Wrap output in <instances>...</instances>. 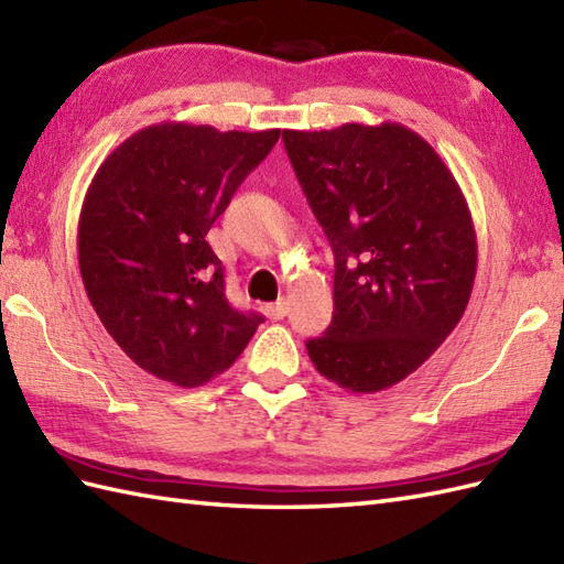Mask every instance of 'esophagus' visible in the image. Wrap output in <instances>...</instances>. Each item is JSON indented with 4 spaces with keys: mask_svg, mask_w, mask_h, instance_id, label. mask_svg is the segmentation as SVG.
Here are the masks:
<instances>
[{
    "mask_svg": "<svg viewBox=\"0 0 564 564\" xmlns=\"http://www.w3.org/2000/svg\"><path fill=\"white\" fill-rule=\"evenodd\" d=\"M285 313H289V303H285V301H279V303H273V305H267V315H269V319H273V322L283 319V317H285Z\"/></svg>",
    "mask_w": 564,
    "mask_h": 564,
    "instance_id": "34e87169",
    "label": "esophagus"
}]
</instances>
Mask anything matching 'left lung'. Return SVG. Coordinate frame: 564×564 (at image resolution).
<instances>
[{"label": "left lung", "instance_id": "8db88e82", "mask_svg": "<svg viewBox=\"0 0 564 564\" xmlns=\"http://www.w3.org/2000/svg\"><path fill=\"white\" fill-rule=\"evenodd\" d=\"M283 145L334 251V315L307 341L310 361L349 392L392 388L470 301L477 237L463 191L400 123L283 130Z\"/></svg>", "mask_w": 564, "mask_h": 564}]
</instances>
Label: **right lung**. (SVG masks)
Listing matches in <instances>:
<instances>
[{"label":"right lung","mask_w":564,"mask_h":564,"mask_svg":"<svg viewBox=\"0 0 564 564\" xmlns=\"http://www.w3.org/2000/svg\"><path fill=\"white\" fill-rule=\"evenodd\" d=\"M279 135V128L220 133L158 123L121 142L94 174L77 227L84 291L113 341L150 376L206 386L263 322L227 303L206 235Z\"/></svg>","instance_id":"1"}]
</instances>
